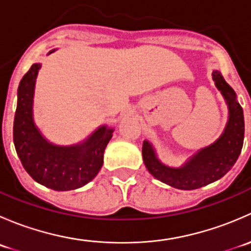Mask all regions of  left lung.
Masks as SVG:
<instances>
[{"label": "left lung", "instance_id": "left-lung-1", "mask_svg": "<svg viewBox=\"0 0 251 251\" xmlns=\"http://www.w3.org/2000/svg\"><path fill=\"white\" fill-rule=\"evenodd\" d=\"M212 80L221 91L229 109L228 123L219 140L194 154L178 169L161 164L149 142H143L142 155L147 170L159 181L175 188L192 191L217 181L231 170L242 151L244 142L243 108L235 100L233 88L225 81L219 70L212 72Z\"/></svg>", "mask_w": 251, "mask_h": 251}]
</instances>
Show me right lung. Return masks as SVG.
<instances>
[{
	"label": "right lung",
	"mask_w": 251,
	"mask_h": 251,
	"mask_svg": "<svg viewBox=\"0 0 251 251\" xmlns=\"http://www.w3.org/2000/svg\"><path fill=\"white\" fill-rule=\"evenodd\" d=\"M41 64L35 63L20 80L13 124L16 151L26 173L54 191H72L92 181L103 165V153L113 128L102 126L82 143L58 147L42 137L32 120L35 81Z\"/></svg>",
	"instance_id": "add662e5"
}]
</instances>
